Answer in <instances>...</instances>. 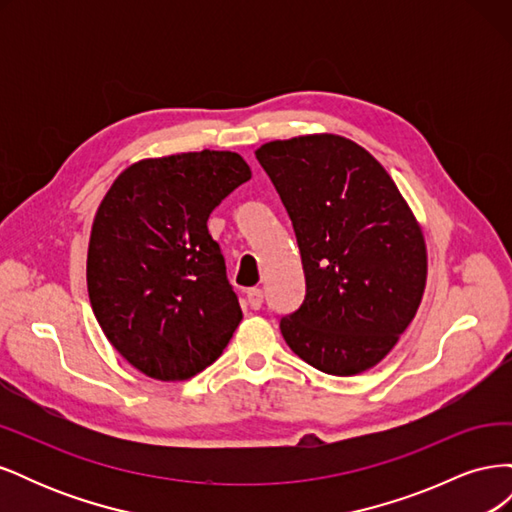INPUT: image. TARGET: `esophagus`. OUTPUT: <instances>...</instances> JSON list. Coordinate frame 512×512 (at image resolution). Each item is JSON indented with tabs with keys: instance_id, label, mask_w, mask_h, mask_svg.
<instances>
[{
	"instance_id": "obj_1",
	"label": "esophagus",
	"mask_w": 512,
	"mask_h": 512,
	"mask_svg": "<svg viewBox=\"0 0 512 512\" xmlns=\"http://www.w3.org/2000/svg\"><path fill=\"white\" fill-rule=\"evenodd\" d=\"M262 299H265V294H262L260 288H250V290H247V303H250L252 309H260L262 307Z\"/></svg>"
}]
</instances>
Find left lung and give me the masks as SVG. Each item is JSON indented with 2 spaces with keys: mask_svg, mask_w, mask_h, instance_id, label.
Listing matches in <instances>:
<instances>
[{
  "mask_svg": "<svg viewBox=\"0 0 512 512\" xmlns=\"http://www.w3.org/2000/svg\"><path fill=\"white\" fill-rule=\"evenodd\" d=\"M256 158L297 235L305 301L280 320L290 350L331 376H354L393 350L421 305V224L384 166L350 138L271 141Z\"/></svg>",
  "mask_w": 512,
  "mask_h": 512,
  "instance_id": "8db88e82",
  "label": "left lung"
}]
</instances>
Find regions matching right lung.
<instances>
[{
  "label": "right lung",
  "instance_id": "obj_1",
  "mask_svg": "<svg viewBox=\"0 0 512 512\" xmlns=\"http://www.w3.org/2000/svg\"><path fill=\"white\" fill-rule=\"evenodd\" d=\"M232 151H190L128 166L91 226L87 290L113 348L162 382L188 380L228 346L243 312L209 213L250 181Z\"/></svg>",
  "mask_w": 512,
  "mask_h": 512
}]
</instances>
